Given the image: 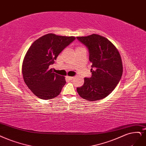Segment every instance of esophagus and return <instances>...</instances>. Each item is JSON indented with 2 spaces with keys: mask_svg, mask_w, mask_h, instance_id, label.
<instances>
[{
  "mask_svg": "<svg viewBox=\"0 0 146 146\" xmlns=\"http://www.w3.org/2000/svg\"><path fill=\"white\" fill-rule=\"evenodd\" d=\"M67 78H68V80H72L74 78V77H69V76H68V77H67Z\"/></svg>",
  "mask_w": 146,
  "mask_h": 146,
  "instance_id": "1",
  "label": "esophagus"
}]
</instances>
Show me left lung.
Listing matches in <instances>:
<instances>
[{
  "label": "left lung",
  "instance_id": "left-lung-1",
  "mask_svg": "<svg viewBox=\"0 0 146 146\" xmlns=\"http://www.w3.org/2000/svg\"><path fill=\"white\" fill-rule=\"evenodd\" d=\"M77 38L88 48L92 63V76L84 78V84L77 88V92L90 102L104 98L121 80L123 64L120 54L111 42L100 35L93 34Z\"/></svg>",
  "mask_w": 146,
  "mask_h": 146
}]
</instances>
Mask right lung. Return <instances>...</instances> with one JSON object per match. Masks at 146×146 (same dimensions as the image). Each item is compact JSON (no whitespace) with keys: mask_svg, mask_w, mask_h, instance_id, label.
Instances as JSON below:
<instances>
[{"mask_svg":"<svg viewBox=\"0 0 146 146\" xmlns=\"http://www.w3.org/2000/svg\"><path fill=\"white\" fill-rule=\"evenodd\" d=\"M75 39L73 36L47 34L28 49L22 63L23 77L28 88L39 98L50 100L61 92L66 84L65 78L53 72L49 66Z\"/></svg>","mask_w":146,"mask_h":146,"instance_id":"right-lung-1","label":"right lung"}]
</instances>
